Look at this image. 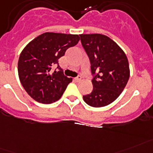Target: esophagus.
Wrapping results in <instances>:
<instances>
[{
  "label": "esophagus",
  "instance_id": "esophagus-1",
  "mask_svg": "<svg viewBox=\"0 0 153 153\" xmlns=\"http://www.w3.org/2000/svg\"><path fill=\"white\" fill-rule=\"evenodd\" d=\"M75 81H76V82H79V81H80V80H81L82 79V77L81 76H78L77 77H76L75 79Z\"/></svg>",
  "mask_w": 153,
  "mask_h": 153
}]
</instances>
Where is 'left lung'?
Listing matches in <instances>:
<instances>
[{
  "instance_id": "obj_1",
  "label": "left lung",
  "mask_w": 153,
  "mask_h": 153,
  "mask_svg": "<svg viewBox=\"0 0 153 153\" xmlns=\"http://www.w3.org/2000/svg\"><path fill=\"white\" fill-rule=\"evenodd\" d=\"M82 45L91 62L93 91L83 96L90 106L104 107L122 93L130 77L128 59L124 51L108 36L100 33L80 34Z\"/></svg>"
}]
</instances>
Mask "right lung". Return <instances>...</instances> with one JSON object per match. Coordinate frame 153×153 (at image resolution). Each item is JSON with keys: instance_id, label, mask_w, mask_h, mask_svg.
I'll return each instance as SVG.
<instances>
[{"instance_id": "obj_1", "label": "right lung", "mask_w": 153, "mask_h": 153, "mask_svg": "<svg viewBox=\"0 0 153 153\" xmlns=\"http://www.w3.org/2000/svg\"><path fill=\"white\" fill-rule=\"evenodd\" d=\"M79 40L77 34L47 32L24 48L18 62V74L22 87L33 99L50 104L61 98L73 79L61 70L51 74V68Z\"/></svg>"}]
</instances>
